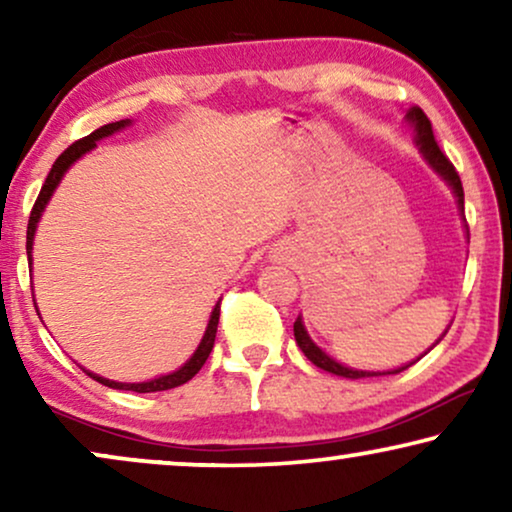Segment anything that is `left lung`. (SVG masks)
I'll return each instance as SVG.
<instances>
[{"instance_id":"8db88e82","label":"left lung","mask_w":512,"mask_h":512,"mask_svg":"<svg viewBox=\"0 0 512 512\" xmlns=\"http://www.w3.org/2000/svg\"><path fill=\"white\" fill-rule=\"evenodd\" d=\"M405 118H408V123L412 125V128H415V144H417L419 153H422L426 163L431 165V170L436 172L438 177H443L445 184L452 188L454 198H457V207L461 209V212H464V186H461V179H459L457 170H454V165L450 163V160H447L445 153L440 151L436 137H433L431 121L426 118V114L419 107H412ZM466 233H468V226H466ZM293 335H296L298 347L303 349V354L314 363V366L321 368V370H328V373H333V375L347 377V380H361V377H377V375H396V373H401V370L410 368L412 363H415V361H412V363H408V366H401V368H394V370H354V368L342 366V363L331 359V356H328L324 349L314 345V340L310 338V335H307L305 324H303V319H300V317L296 319V324H293ZM443 335H440V338L436 340V345L440 340H443ZM436 345H433V347H436ZM422 356H419V359H422Z\"/></svg>"}]
</instances>
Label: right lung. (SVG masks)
I'll return each instance as SVG.
<instances>
[{"label": "right lung", "mask_w": 512, "mask_h": 512, "mask_svg": "<svg viewBox=\"0 0 512 512\" xmlns=\"http://www.w3.org/2000/svg\"><path fill=\"white\" fill-rule=\"evenodd\" d=\"M130 123H132L130 118H125V121H116V123L102 125V128H97L95 132H90L88 137H83V139H79V142H74L67 151L60 153L58 160H55L53 167H51V172H48V177H46V184L41 186L39 198H37V202H34L30 221H27V261H30V265H32V244H34V233H37V223L41 219V214H44L48 200H51V195L55 193V188H58L62 177H65V172L81 156H86L88 151H93L95 146H97V142H100V139L114 135V132L123 130V128H128ZM34 307H37V305H34ZM219 314H221V300L214 305L212 314H209V324L205 328V335H202L198 349H195L191 359H188L179 370H174V373L153 377V380H149V382H114V380H107V377H100V375L90 373V370H86V368H81V370L86 375L93 377V380L104 384V387L137 391V394H151V391H165V389L179 387V384H186L188 380H191V377H195V373H198L202 366H205L207 356H209V352H212V347H214L216 326H219Z\"/></svg>", "instance_id": "right-lung-1"}]
</instances>
